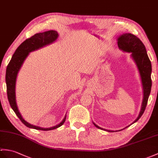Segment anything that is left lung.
I'll return each mask as SVG.
<instances>
[{
  "instance_id": "left-lung-1",
  "label": "left lung",
  "mask_w": 158,
  "mask_h": 158,
  "mask_svg": "<svg viewBox=\"0 0 158 158\" xmlns=\"http://www.w3.org/2000/svg\"><path fill=\"white\" fill-rule=\"evenodd\" d=\"M117 41H118L117 43H118L119 49L123 50V52L130 53L131 58H133L135 64H136L139 75H140L141 77L143 90V99L141 110L136 120L132 123L133 124L136 123L141 118V116L143 115V114L145 111L147 104H148V98L150 92H151L152 83L151 79L152 63L148 56V54H147V51L144 44L137 36L129 34V33H126V34H123L122 35H120L117 38ZM93 123L95 127H96L98 129L108 131V132H114V131L104 129L103 128L98 127L94 123ZM129 126L130 125L127 126L125 128L129 127ZM125 128H124L123 129H124ZM123 129L116 131H119Z\"/></svg>"
}]
</instances>
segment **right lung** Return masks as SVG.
Listing matches in <instances>:
<instances>
[{
  "mask_svg": "<svg viewBox=\"0 0 158 158\" xmlns=\"http://www.w3.org/2000/svg\"><path fill=\"white\" fill-rule=\"evenodd\" d=\"M58 37V32L54 30H50L42 33L35 34L34 35L31 36L30 38H28L26 40H25L17 48L6 67L5 81L6 84L7 97H8L10 106L21 122L25 126L29 128H31V129L41 131L53 130L60 127L65 122L66 115L63 120L56 126L50 128H42L38 126L33 125V124H29L23 118V117H22L19 111V109H18L16 103L15 85L17 77L22 64H23L25 60V58L27 57L29 52L41 48L46 45L50 44L53 43L54 41H56Z\"/></svg>",
  "mask_w": 158,
  "mask_h": 158,
  "instance_id": "obj_1",
  "label": "right lung"
}]
</instances>
